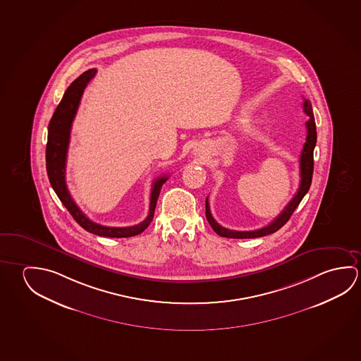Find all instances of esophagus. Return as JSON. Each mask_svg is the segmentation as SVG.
Listing matches in <instances>:
<instances>
[{"label": "esophagus", "mask_w": 361, "mask_h": 361, "mask_svg": "<svg viewBox=\"0 0 361 361\" xmlns=\"http://www.w3.org/2000/svg\"><path fill=\"white\" fill-rule=\"evenodd\" d=\"M194 154H199V156H200L201 149H199V148H195V149H194Z\"/></svg>", "instance_id": "34e87169"}]
</instances>
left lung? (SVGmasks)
I'll return each mask as SVG.
<instances>
[{
    "label": "left lung",
    "mask_w": 361,
    "mask_h": 361,
    "mask_svg": "<svg viewBox=\"0 0 361 361\" xmlns=\"http://www.w3.org/2000/svg\"><path fill=\"white\" fill-rule=\"evenodd\" d=\"M303 112L307 114L310 119L306 122V128H307V137H306V142L303 145L301 157H300V175H301V181H300V188L297 190L293 199L287 204V207H284L283 212L278 215L277 218L273 220L272 223L260 228L257 231H238L226 229L224 226L218 224L213 218V215L210 213V207H209V200L205 201V214H207V221L212 225L214 231L224 238H235V239H248V238H260L272 234L278 229H281L288 220L290 215L293 214L295 207L300 205L303 196L307 194L311 183H312L313 173V149L316 146L317 141V133H316V123H314V117H313L312 106L311 102L305 99L303 102Z\"/></svg>",
    "instance_id": "8db88e82"
}]
</instances>
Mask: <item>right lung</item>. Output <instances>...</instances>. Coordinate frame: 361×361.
<instances>
[{"label":"right lung","mask_w":361,"mask_h":361,"mask_svg":"<svg viewBox=\"0 0 361 361\" xmlns=\"http://www.w3.org/2000/svg\"><path fill=\"white\" fill-rule=\"evenodd\" d=\"M95 69H89L84 71L80 77H78L73 83L68 87L63 99L60 101L59 106H56L53 117L49 123L48 143H47V171H48L49 181L53 186L54 191L59 197L63 205L68 209L71 216L80 225L83 229L93 233L99 237L109 238H130L141 234L154 219V207L157 204V199L160 195L162 185L167 181V176L154 180L152 191H151V201H149V213L147 218L140 224L126 228H116V226H103L92 221L85 216V214L78 207L73 200L66 183V154L71 141V123L77 114L78 106L82 99L84 89L87 84L94 78Z\"/></svg>","instance_id":"obj_1"}]
</instances>
